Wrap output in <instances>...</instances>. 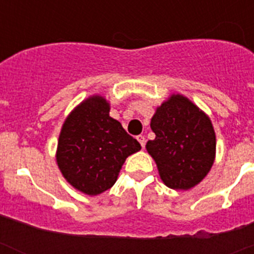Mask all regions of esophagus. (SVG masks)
<instances>
[{"mask_svg": "<svg viewBox=\"0 0 254 254\" xmlns=\"http://www.w3.org/2000/svg\"><path fill=\"white\" fill-rule=\"evenodd\" d=\"M137 141L140 142L141 146H145V142H146V138H145V136H142V134H140V136H137Z\"/></svg>", "mask_w": 254, "mask_h": 254, "instance_id": "34e87169", "label": "esophagus"}]
</instances>
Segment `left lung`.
Wrapping results in <instances>:
<instances>
[{"label": "left lung", "instance_id": "8db88e82", "mask_svg": "<svg viewBox=\"0 0 254 254\" xmlns=\"http://www.w3.org/2000/svg\"><path fill=\"white\" fill-rule=\"evenodd\" d=\"M154 140L146 150L156 163L164 185L187 190L210 172L216 152V136L210 118L181 94H173L151 118Z\"/></svg>", "mask_w": 254, "mask_h": 254}]
</instances>
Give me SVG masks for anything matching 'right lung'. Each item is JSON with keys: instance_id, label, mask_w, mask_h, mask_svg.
<instances>
[{"instance_id": "obj_1", "label": "right lung", "mask_w": 254, "mask_h": 254, "mask_svg": "<svg viewBox=\"0 0 254 254\" xmlns=\"http://www.w3.org/2000/svg\"><path fill=\"white\" fill-rule=\"evenodd\" d=\"M109 111L103 96L87 98L68 114L58 138L56 158L62 176L89 196L109 190L126 159L141 149Z\"/></svg>"}]
</instances>
